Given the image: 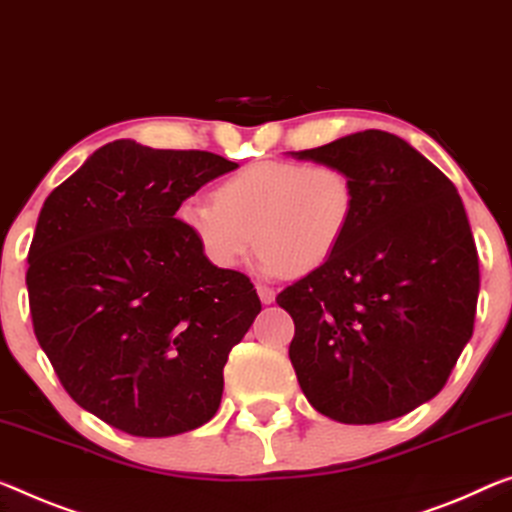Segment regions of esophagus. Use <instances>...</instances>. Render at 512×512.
<instances>
[{"label":"esophagus","mask_w":512,"mask_h":512,"mask_svg":"<svg viewBox=\"0 0 512 512\" xmlns=\"http://www.w3.org/2000/svg\"><path fill=\"white\" fill-rule=\"evenodd\" d=\"M256 293H258V297H261V302H263V304H272V302H274V297H277V293H274V288H270V286H263V283H258V286H256Z\"/></svg>","instance_id":"1"}]
</instances>
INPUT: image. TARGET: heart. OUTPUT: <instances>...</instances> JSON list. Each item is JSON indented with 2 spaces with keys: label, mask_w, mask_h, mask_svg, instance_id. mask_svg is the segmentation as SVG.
I'll return each mask as SVG.
<instances>
[{
  "label": "heart",
  "mask_w": 512,
  "mask_h": 512,
  "mask_svg": "<svg viewBox=\"0 0 512 512\" xmlns=\"http://www.w3.org/2000/svg\"><path fill=\"white\" fill-rule=\"evenodd\" d=\"M355 180L338 164L263 160L187 201L180 222L219 270H235L251 245L267 274H306L332 261L355 222Z\"/></svg>",
  "instance_id": "heart-1"
}]
</instances>
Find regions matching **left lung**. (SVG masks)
Returning <instances> with one entry per match:
<instances>
[{
	"label": "left lung",
	"mask_w": 512,
	"mask_h": 512,
	"mask_svg": "<svg viewBox=\"0 0 512 512\" xmlns=\"http://www.w3.org/2000/svg\"><path fill=\"white\" fill-rule=\"evenodd\" d=\"M343 167L357 210L341 249L281 290L290 361L320 414L398 419L435 398L474 332L478 254L455 185L405 139L364 130L290 153Z\"/></svg>",
	"instance_id": "obj_1"
}]
</instances>
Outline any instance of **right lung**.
<instances>
[{
	"instance_id": "add662e5",
	"label": "right lung",
	"mask_w": 512,
	"mask_h": 512,
	"mask_svg": "<svg viewBox=\"0 0 512 512\" xmlns=\"http://www.w3.org/2000/svg\"><path fill=\"white\" fill-rule=\"evenodd\" d=\"M238 164L119 139L47 196L29 247L34 334L86 412L135 437L215 416L224 366L261 311L254 283L219 270L176 217Z\"/></svg>"
}]
</instances>
